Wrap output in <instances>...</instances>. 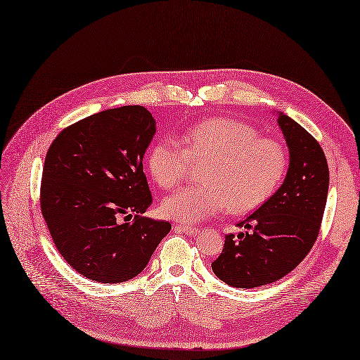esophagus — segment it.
I'll return each mask as SVG.
<instances>
[{"label":"esophagus","mask_w":360,"mask_h":360,"mask_svg":"<svg viewBox=\"0 0 360 360\" xmlns=\"http://www.w3.org/2000/svg\"><path fill=\"white\" fill-rule=\"evenodd\" d=\"M176 230H177V231H180V233L188 234V236H193V234H197V233H198V228L188 226V225H181V224L176 225Z\"/></svg>","instance_id":"obj_1"}]
</instances>
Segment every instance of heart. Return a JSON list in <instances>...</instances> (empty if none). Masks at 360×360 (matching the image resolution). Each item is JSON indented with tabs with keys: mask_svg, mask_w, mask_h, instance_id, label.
Listing matches in <instances>:
<instances>
[{
	"mask_svg": "<svg viewBox=\"0 0 360 360\" xmlns=\"http://www.w3.org/2000/svg\"><path fill=\"white\" fill-rule=\"evenodd\" d=\"M160 139L150 148L147 168L162 189L176 188L192 165L204 167L205 186H189L162 202L169 219L195 224L221 213L245 214L263 205L276 192L287 172V151L278 141L261 138L240 120L207 118L181 138Z\"/></svg>",
	"mask_w": 360,
	"mask_h": 360,
	"instance_id": "obj_1",
	"label": "heart"
}]
</instances>
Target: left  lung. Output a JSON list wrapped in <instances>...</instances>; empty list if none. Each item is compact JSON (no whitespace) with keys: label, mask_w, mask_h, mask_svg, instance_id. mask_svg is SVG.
<instances>
[{"label":"left lung","mask_w":360,"mask_h":360,"mask_svg":"<svg viewBox=\"0 0 360 360\" xmlns=\"http://www.w3.org/2000/svg\"><path fill=\"white\" fill-rule=\"evenodd\" d=\"M279 127L290 150L282 186L245 221L246 231L225 236L212 269L225 284L255 288L296 269L317 240L329 191V167L319 141L288 115Z\"/></svg>","instance_id":"1"}]
</instances>
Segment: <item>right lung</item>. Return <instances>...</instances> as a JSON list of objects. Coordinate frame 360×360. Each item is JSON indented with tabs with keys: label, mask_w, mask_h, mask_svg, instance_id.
I'll return each mask as SVG.
<instances>
[{
	"label": "right lung",
	"mask_w": 360,
	"mask_h": 360,
	"mask_svg": "<svg viewBox=\"0 0 360 360\" xmlns=\"http://www.w3.org/2000/svg\"><path fill=\"white\" fill-rule=\"evenodd\" d=\"M156 134L144 106L85 117L52 141L40 210L61 257L79 275L118 284L143 271L171 224L143 216L151 193L143 159ZM136 216L122 224V215Z\"/></svg>",
	"instance_id": "1"
}]
</instances>
